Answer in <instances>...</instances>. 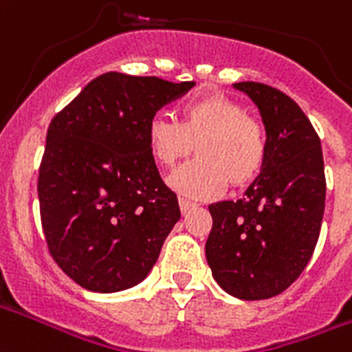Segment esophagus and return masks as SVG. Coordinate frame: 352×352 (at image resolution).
Masks as SVG:
<instances>
[{"label": "esophagus", "mask_w": 352, "mask_h": 352, "mask_svg": "<svg viewBox=\"0 0 352 352\" xmlns=\"http://www.w3.org/2000/svg\"><path fill=\"white\" fill-rule=\"evenodd\" d=\"M179 206H181V212L182 214H186V212H190L192 208H195V203H192V201L188 199H179Z\"/></svg>", "instance_id": "obj_1"}]
</instances>
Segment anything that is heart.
<instances>
[{
    "mask_svg": "<svg viewBox=\"0 0 352 352\" xmlns=\"http://www.w3.org/2000/svg\"><path fill=\"white\" fill-rule=\"evenodd\" d=\"M151 157L164 168L188 157L195 146L194 162L173 171L168 179L179 194L212 199L229 182L243 188L260 175L267 142L264 129L248 111L225 96H206L181 104L179 122L155 114L146 127Z\"/></svg>",
    "mask_w": 352,
    "mask_h": 352,
    "instance_id": "heart-1",
    "label": "heart"
}]
</instances>
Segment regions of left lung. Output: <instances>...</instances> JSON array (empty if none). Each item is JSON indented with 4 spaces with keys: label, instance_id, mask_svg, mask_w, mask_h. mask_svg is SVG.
I'll return each instance as SVG.
<instances>
[{
    "label": "left lung",
    "instance_id": "8db88e82",
    "mask_svg": "<svg viewBox=\"0 0 352 352\" xmlns=\"http://www.w3.org/2000/svg\"><path fill=\"white\" fill-rule=\"evenodd\" d=\"M258 107L267 155L238 201L212 203L206 262L232 297L283 294L312 258L325 212V166L318 133L301 107L262 82H234Z\"/></svg>",
    "mask_w": 352,
    "mask_h": 352
}]
</instances>
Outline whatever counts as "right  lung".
<instances>
[{"label": "right lung", "mask_w": 352, "mask_h": 352, "mask_svg": "<svg viewBox=\"0 0 352 352\" xmlns=\"http://www.w3.org/2000/svg\"><path fill=\"white\" fill-rule=\"evenodd\" d=\"M194 85L109 72L51 120L40 219L53 260L82 288H133L158 260L181 210L158 175L146 127Z\"/></svg>", "instance_id": "obj_1"}]
</instances>
